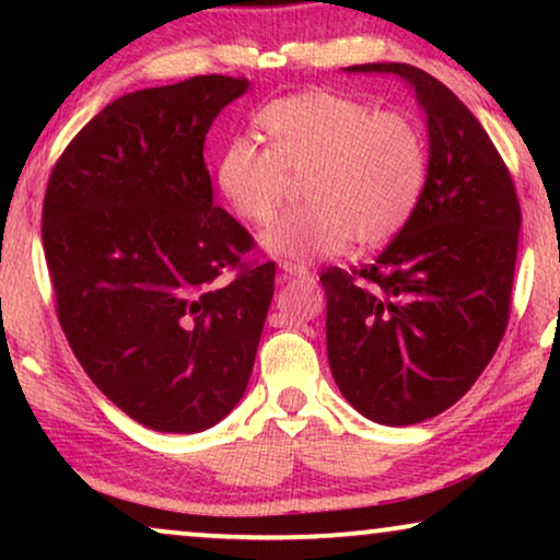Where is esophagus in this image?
<instances>
[{"mask_svg":"<svg viewBox=\"0 0 560 560\" xmlns=\"http://www.w3.org/2000/svg\"><path fill=\"white\" fill-rule=\"evenodd\" d=\"M280 270L285 272V278H301V280H308L311 278V270L305 265H298V262H280Z\"/></svg>","mask_w":560,"mask_h":560,"instance_id":"1","label":"esophagus"}]
</instances>
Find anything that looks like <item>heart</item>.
<instances>
[{
    "mask_svg": "<svg viewBox=\"0 0 560 560\" xmlns=\"http://www.w3.org/2000/svg\"><path fill=\"white\" fill-rule=\"evenodd\" d=\"M267 148L247 135L224 144L217 180L234 213L265 226L280 211L288 178H303L305 206L262 236L275 257H331L354 240L380 247L402 232L423 196L428 150L402 112H377L334 91L275 98L257 112Z\"/></svg>",
    "mask_w": 560,
    "mask_h": 560,
    "instance_id": "obj_1",
    "label": "heart"
}]
</instances>
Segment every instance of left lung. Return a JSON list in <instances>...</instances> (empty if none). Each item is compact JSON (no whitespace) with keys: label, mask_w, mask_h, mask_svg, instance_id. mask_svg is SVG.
<instances>
[{"label":"left lung","mask_w":560,"mask_h":560,"mask_svg":"<svg viewBox=\"0 0 560 560\" xmlns=\"http://www.w3.org/2000/svg\"><path fill=\"white\" fill-rule=\"evenodd\" d=\"M347 71L410 83L431 158L423 196L385 252L362 270L320 272L328 364L364 418L412 425L469 393L500 347L523 213L508 165L454 91L408 63Z\"/></svg>","instance_id":"1"}]
</instances>
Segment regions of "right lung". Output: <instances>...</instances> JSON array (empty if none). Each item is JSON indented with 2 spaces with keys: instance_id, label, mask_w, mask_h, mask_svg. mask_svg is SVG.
I'll return each mask as SVG.
<instances>
[{
  "instance_id": "add662e5",
  "label": "right lung",
  "mask_w": 560,
  "mask_h": 560,
  "mask_svg": "<svg viewBox=\"0 0 560 560\" xmlns=\"http://www.w3.org/2000/svg\"><path fill=\"white\" fill-rule=\"evenodd\" d=\"M247 89L211 73L119 96L45 188L60 328L91 382L160 433L206 431L234 410L272 303L275 262L247 259L255 240L213 206L203 163L213 119Z\"/></svg>"
}]
</instances>
